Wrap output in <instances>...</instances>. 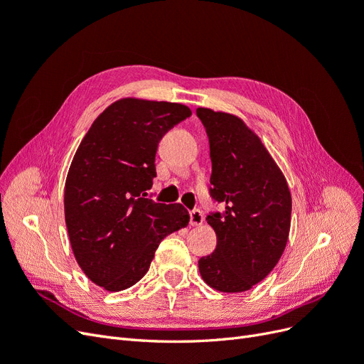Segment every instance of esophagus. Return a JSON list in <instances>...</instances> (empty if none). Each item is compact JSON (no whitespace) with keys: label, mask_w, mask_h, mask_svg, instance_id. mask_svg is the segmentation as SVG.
Instances as JSON below:
<instances>
[{"label":"esophagus","mask_w":364,"mask_h":364,"mask_svg":"<svg viewBox=\"0 0 364 364\" xmlns=\"http://www.w3.org/2000/svg\"><path fill=\"white\" fill-rule=\"evenodd\" d=\"M205 222V217L202 214L200 209H193L190 213V225L191 226H200Z\"/></svg>","instance_id":"esophagus-1"}]
</instances>
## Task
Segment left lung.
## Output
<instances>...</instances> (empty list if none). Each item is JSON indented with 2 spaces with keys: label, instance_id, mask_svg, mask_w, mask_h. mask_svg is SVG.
Listing matches in <instances>:
<instances>
[{
  "label": "left lung",
  "instance_id": "1",
  "mask_svg": "<svg viewBox=\"0 0 364 364\" xmlns=\"http://www.w3.org/2000/svg\"><path fill=\"white\" fill-rule=\"evenodd\" d=\"M196 112L209 139V193L225 205L223 214L206 217L217 246L199 259V272L214 290L246 291L273 270L287 245L289 183L259 136L240 117L208 107Z\"/></svg>",
  "mask_w": 364,
  "mask_h": 364
}]
</instances>
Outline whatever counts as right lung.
Here are the masks:
<instances>
[{
	"mask_svg": "<svg viewBox=\"0 0 364 364\" xmlns=\"http://www.w3.org/2000/svg\"><path fill=\"white\" fill-rule=\"evenodd\" d=\"M191 109L181 103L121 98L95 118L65 182V222L83 273L107 291L135 285L167 235L185 228L181 203L146 199L156 178L159 141Z\"/></svg>",
	"mask_w": 364,
	"mask_h": 364,
	"instance_id": "1",
	"label": "right lung"
}]
</instances>
